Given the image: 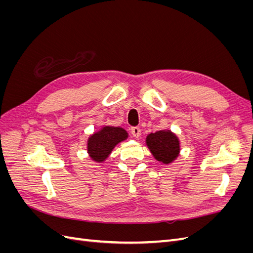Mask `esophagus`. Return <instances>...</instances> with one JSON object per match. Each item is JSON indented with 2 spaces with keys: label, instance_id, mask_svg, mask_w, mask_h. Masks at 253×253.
Instances as JSON below:
<instances>
[{
  "label": "esophagus",
  "instance_id": "1",
  "mask_svg": "<svg viewBox=\"0 0 253 253\" xmlns=\"http://www.w3.org/2000/svg\"><path fill=\"white\" fill-rule=\"evenodd\" d=\"M131 132H132V134H133L135 138H138V137H140V135H141V131H140V128L138 126H132Z\"/></svg>",
  "mask_w": 253,
  "mask_h": 253
}]
</instances>
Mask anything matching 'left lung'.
<instances>
[{
  "mask_svg": "<svg viewBox=\"0 0 253 253\" xmlns=\"http://www.w3.org/2000/svg\"><path fill=\"white\" fill-rule=\"evenodd\" d=\"M145 141L153 156L163 164H171L179 154V140L171 131L151 133Z\"/></svg>",
  "mask_w": 253,
  "mask_h": 253,
  "instance_id": "left-lung-1",
  "label": "left lung"
}]
</instances>
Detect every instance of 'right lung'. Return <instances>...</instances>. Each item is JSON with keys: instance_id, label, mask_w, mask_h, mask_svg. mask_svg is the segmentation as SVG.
I'll return each instance as SVG.
<instances>
[{"instance_id": "right-lung-1", "label": "right lung", "mask_w": 253, "mask_h": 253, "mask_svg": "<svg viewBox=\"0 0 253 253\" xmlns=\"http://www.w3.org/2000/svg\"><path fill=\"white\" fill-rule=\"evenodd\" d=\"M127 138L126 129L118 126H103L87 140V153L90 158L101 163L109 157L115 145Z\"/></svg>"}]
</instances>
